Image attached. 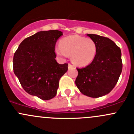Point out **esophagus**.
Returning <instances> with one entry per match:
<instances>
[{
  "instance_id": "esophagus-1",
  "label": "esophagus",
  "mask_w": 134,
  "mask_h": 134,
  "mask_svg": "<svg viewBox=\"0 0 134 134\" xmlns=\"http://www.w3.org/2000/svg\"><path fill=\"white\" fill-rule=\"evenodd\" d=\"M73 67H75V66L72 65L71 64V63H69V65H68V68H69V69H70L73 68Z\"/></svg>"
}]
</instances>
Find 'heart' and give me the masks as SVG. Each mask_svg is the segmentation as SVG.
Returning <instances> with one entry per match:
<instances>
[{
  "label": "heart",
  "instance_id": "1",
  "mask_svg": "<svg viewBox=\"0 0 134 134\" xmlns=\"http://www.w3.org/2000/svg\"><path fill=\"white\" fill-rule=\"evenodd\" d=\"M97 44L91 38H85L78 35H71L59 41V47L56 49L58 55L67 57L72 55V61L79 66L90 64L95 58Z\"/></svg>",
  "mask_w": 134,
  "mask_h": 134
}]
</instances>
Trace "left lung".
Here are the masks:
<instances>
[{
  "label": "left lung",
  "instance_id": "8db88e82",
  "mask_svg": "<svg viewBox=\"0 0 134 134\" xmlns=\"http://www.w3.org/2000/svg\"><path fill=\"white\" fill-rule=\"evenodd\" d=\"M97 44L95 58L84 68H76L78 72L75 80L82 94L98 98L114 88L122 69L121 51L119 47L108 37L96 34H87Z\"/></svg>",
  "mask_w": 134,
  "mask_h": 134
}]
</instances>
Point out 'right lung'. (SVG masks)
Here are the masks:
<instances>
[{
  "mask_svg": "<svg viewBox=\"0 0 134 134\" xmlns=\"http://www.w3.org/2000/svg\"><path fill=\"white\" fill-rule=\"evenodd\" d=\"M61 31H41L25 39L14 53L13 72L25 91L48 100L56 95L59 80L68 63L59 64L55 45Z\"/></svg>",
  "mask_w": 134,
  "mask_h": 134,
  "instance_id": "1",
  "label": "right lung"
}]
</instances>
